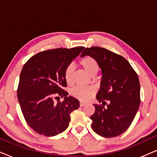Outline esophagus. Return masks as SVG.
Segmentation results:
<instances>
[{
	"label": "esophagus",
	"instance_id": "34e87169",
	"mask_svg": "<svg viewBox=\"0 0 157 157\" xmlns=\"http://www.w3.org/2000/svg\"><path fill=\"white\" fill-rule=\"evenodd\" d=\"M86 104L85 102H82V101L80 102V106H84Z\"/></svg>",
	"mask_w": 157,
	"mask_h": 157
}]
</instances>
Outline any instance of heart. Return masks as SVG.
I'll list each match as a JSON object with an SVG mask.
<instances>
[{
    "mask_svg": "<svg viewBox=\"0 0 157 157\" xmlns=\"http://www.w3.org/2000/svg\"><path fill=\"white\" fill-rule=\"evenodd\" d=\"M80 64L83 66L86 71L91 76L96 75L99 70V66H98L97 61L91 56L83 58L80 61ZM74 70V64L70 63L66 66L65 71H64V78L68 84L72 83ZM96 92V90L95 87L91 86H78L71 90V94L74 97L78 98L81 101H87L93 97Z\"/></svg>",
    "mask_w": 157,
    "mask_h": 157,
    "instance_id": "obj_1",
    "label": "heart"
}]
</instances>
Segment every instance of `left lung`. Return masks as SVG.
Here are the masks:
<instances>
[{
  "label": "left lung",
  "instance_id": "1",
  "mask_svg": "<svg viewBox=\"0 0 157 157\" xmlns=\"http://www.w3.org/2000/svg\"><path fill=\"white\" fill-rule=\"evenodd\" d=\"M90 56L97 61L102 72L94 104L91 127L100 136H117L129 127L140 105L138 75L123 56L101 47L86 48L81 57Z\"/></svg>",
  "mask_w": 157,
  "mask_h": 157
}]
</instances>
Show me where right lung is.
Returning <instances> with one entry per match:
<instances>
[{"mask_svg": "<svg viewBox=\"0 0 157 157\" xmlns=\"http://www.w3.org/2000/svg\"><path fill=\"white\" fill-rule=\"evenodd\" d=\"M84 47L42 51L24 64L20 74L17 96L23 115L38 134L53 136L68 128L73 111L79 107L76 98L64 90V71ZM63 97V102H59ZM57 100V103L55 100Z\"/></svg>", "mask_w": 157, "mask_h": 157, "instance_id": "right-lung-1", "label": "right lung"}]
</instances>
